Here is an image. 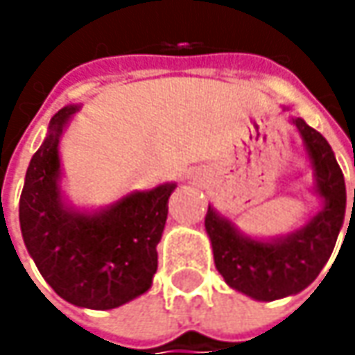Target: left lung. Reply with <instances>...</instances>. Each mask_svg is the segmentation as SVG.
<instances>
[{
	"mask_svg": "<svg viewBox=\"0 0 355 355\" xmlns=\"http://www.w3.org/2000/svg\"><path fill=\"white\" fill-rule=\"evenodd\" d=\"M293 124L306 146L316 178V191L326 201L324 209L302 229L270 243L243 237L227 219L213 211V207L205 215V229L211 239L217 270L231 288L257 300H277L304 291L328 263L344 225L346 184L330 144L302 118H293ZM348 225H352V217Z\"/></svg>",
	"mask_w": 355,
	"mask_h": 355,
	"instance_id": "obj_1",
	"label": "left lung"
}]
</instances>
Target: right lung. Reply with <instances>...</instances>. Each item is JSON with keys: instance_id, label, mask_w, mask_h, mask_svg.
<instances>
[{"instance_id": "add662e5", "label": "right lung", "mask_w": 355, "mask_h": 355, "mask_svg": "<svg viewBox=\"0 0 355 355\" xmlns=\"http://www.w3.org/2000/svg\"><path fill=\"white\" fill-rule=\"evenodd\" d=\"M76 106L51 118L19 199L23 241L43 279L75 306L108 310L144 294L157 270V243L175 184L132 193L98 215L69 211L59 191V136Z\"/></svg>"}]
</instances>
